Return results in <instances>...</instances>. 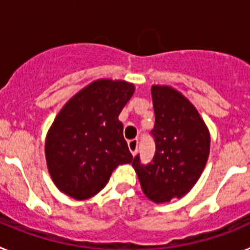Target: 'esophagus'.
Returning <instances> with one entry per match:
<instances>
[{
    "instance_id": "obj_1",
    "label": "esophagus",
    "mask_w": 250,
    "mask_h": 250,
    "mask_svg": "<svg viewBox=\"0 0 250 250\" xmlns=\"http://www.w3.org/2000/svg\"><path fill=\"white\" fill-rule=\"evenodd\" d=\"M138 140H135V139H134V140H130L129 143H127V146H129V150L132 154V156H135L136 152H138Z\"/></svg>"
}]
</instances>
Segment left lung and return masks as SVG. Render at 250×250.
<instances>
[{"label": "left lung", "instance_id": "1", "mask_svg": "<svg viewBox=\"0 0 250 250\" xmlns=\"http://www.w3.org/2000/svg\"><path fill=\"white\" fill-rule=\"evenodd\" d=\"M156 152L152 163L132 160L143 193L160 204L183 198L199 180L210 150V132L195 106L173 86L152 85Z\"/></svg>", "mask_w": 250, "mask_h": 250}]
</instances>
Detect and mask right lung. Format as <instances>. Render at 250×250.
Here are the masks:
<instances>
[{
  "label": "right lung",
  "mask_w": 250,
  "mask_h": 250,
  "mask_svg": "<svg viewBox=\"0 0 250 250\" xmlns=\"http://www.w3.org/2000/svg\"><path fill=\"white\" fill-rule=\"evenodd\" d=\"M134 91L135 85L125 80L98 79L60 110L46 135L45 158L61 193L89 199L119 165L131 163L119 115Z\"/></svg>",
  "instance_id": "obj_1"
}]
</instances>
